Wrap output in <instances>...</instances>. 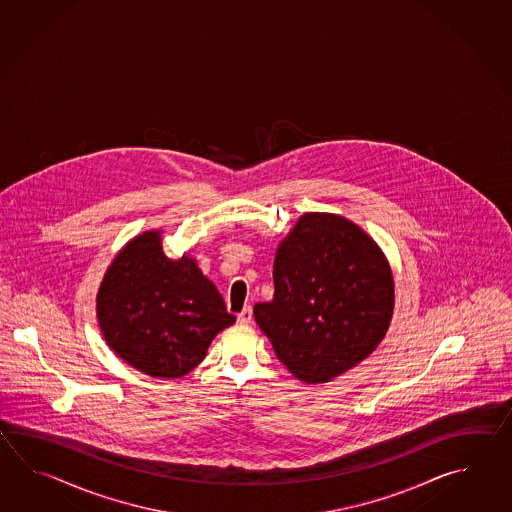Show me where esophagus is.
<instances>
[{
	"label": "esophagus",
	"mask_w": 512,
	"mask_h": 512,
	"mask_svg": "<svg viewBox=\"0 0 512 512\" xmlns=\"http://www.w3.org/2000/svg\"><path fill=\"white\" fill-rule=\"evenodd\" d=\"M252 320V309L251 307H245L241 313H238V322L240 324H249Z\"/></svg>",
	"instance_id": "1"
}]
</instances>
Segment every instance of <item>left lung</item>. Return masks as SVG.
Listing matches in <instances>:
<instances>
[{"mask_svg":"<svg viewBox=\"0 0 512 512\" xmlns=\"http://www.w3.org/2000/svg\"><path fill=\"white\" fill-rule=\"evenodd\" d=\"M272 302L254 318L296 379L316 384L370 357L393 315L386 256L353 221L309 212L278 245Z\"/></svg>","mask_w":512,"mask_h":512,"instance_id":"8db88e82","label":"left lung"}]
</instances>
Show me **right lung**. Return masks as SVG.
Returning a JSON list of instances; mask_svg holds the SVG:
<instances>
[{"label":"right lung","mask_w":512,"mask_h":512,"mask_svg":"<svg viewBox=\"0 0 512 512\" xmlns=\"http://www.w3.org/2000/svg\"><path fill=\"white\" fill-rule=\"evenodd\" d=\"M97 318L120 359L161 379L194 370L236 322L194 258L164 254L161 230L142 232L115 256L98 289Z\"/></svg>","instance_id":"obj_1"}]
</instances>
